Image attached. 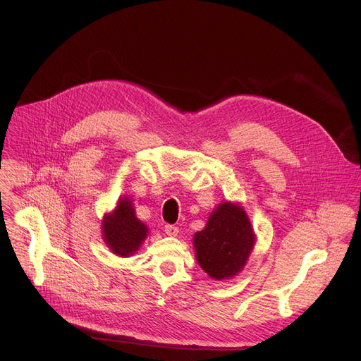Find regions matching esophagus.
<instances>
[{
    "label": "esophagus",
    "mask_w": 361,
    "mask_h": 361,
    "mask_svg": "<svg viewBox=\"0 0 361 361\" xmlns=\"http://www.w3.org/2000/svg\"><path fill=\"white\" fill-rule=\"evenodd\" d=\"M164 231H166V234H167V235H170V237H176V235L178 234V227L171 226V224H167V226L164 227Z\"/></svg>",
    "instance_id": "1"
}]
</instances>
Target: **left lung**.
<instances>
[{
  "label": "left lung",
  "mask_w": 361,
  "mask_h": 361,
  "mask_svg": "<svg viewBox=\"0 0 361 361\" xmlns=\"http://www.w3.org/2000/svg\"><path fill=\"white\" fill-rule=\"evenodd\" d=\"M255 243L247 213L240 204L224 201L210 214L207 224L194 234L195 259L214 280L237 276Z\"/></svg>",
  "instance_id": "obj_1"
}]
</instances>
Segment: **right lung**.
<instances>
[{
    "label": "right lung",
    "mask_w": 361,
    "mask_h": 361,
    "mask_svg": "<svg viewBox=\"0 0 361 361\" xmlns=\"http://www.w3.org/2000/svg\"><path fill=\"white\" fill-rule=\"evenodd\" d=\"M148 234V228L135 217L131 200H118L113 213L102 219V237L107 247L120 257H130L141 247Z\"/></svg>",
    "instance_id": "right-lung-1"
}]
</instances>
